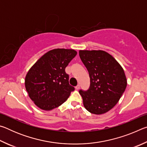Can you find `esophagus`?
<instances>
[{
    "label": "esophagus",
    "instance_id": "esophagus-1",
    "mask_svg": "<svg viewBox=\"0 0 147 147\" xmlns=\"http://www.w3.org/2000/svg\"><path fill=\"white\" fill-rule=\"evenodd\" d=\"M80 85H77V86L75 87V89H76V90H78V89H80Z\"/></svg>",
    "mask_w": 147,
    "mask_h": 147
}]
</instances>
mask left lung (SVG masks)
Listing matches in <instances>:
<instances>
[{"mask_svg":"<svg viewBox=\"0 0 147 147\" xmlns=\"http://www.w3.org/2000/svg\"><path fill=\"white\" fill-rule=\"evenodd\" d=\"M79 55L89 72L91 82L88 91H79L84 106L95 115L108 112L118 102L127 86L123 67L104 51L80 50Z\"/></svg>","mask_w":147,"mask_h":147,"instance_id":"left-lung-1","label":"left lung"}]
</instances>
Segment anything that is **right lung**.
Masks as SVG:
<instances>
[{"mask_svg": "<svg viewBox=\"0 0 147 147\" xmlns=\"http://www.w3.org/2000/svg\"><path fill=\"white\" fill-rule=\"evenodd\" d=\"M76 54L73 49L51 50L29 69L24 84L29 97L39 108L51 111L58 108L74 90L65 69Z\"/></svg>", "mask_w": 147, "mask_h": 147, "instance_id": "add662e5", "label": "right lung"}]
</instances>
